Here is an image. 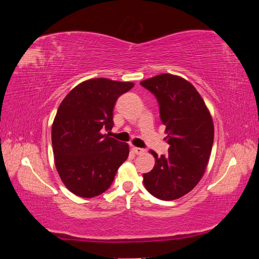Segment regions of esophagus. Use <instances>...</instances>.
Returning <instances> with one entry per match:
<instances>
[{
    "instance_id": "1",
    "label": "esophagus",
    "mask_w": 259,
    "mask_h": 259,
    "mask_svg": "<svg viewBox=\"0 0 259 259\" xmlns=\"http://www.w3.org/2000/svg\"><path fill=\"white\" fill-rule=\"evenodd\" d=\"M133 151H134L136 154L140 155V154H144L145 153V149L143 148H138V147H133Z\"/></svg>"
}]
</instances>
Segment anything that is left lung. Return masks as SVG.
<instances>
[{
	"label": "left lung",
	"instance_id": "1",
	"mask_svg": "<svg viewBox=\"0 0 259 259\" xmlns=\"http://www.w3.org/2000/svg\"><path fill=\"white\" fill-rule=\"evenodd\" d=\"M158 100L165 125L168 154L158 156L152 170L144 174L146 189L164 201L190 192L205 171L214 142L209 111L194 86L177 75L164 73L140 82Z\"/></svg>",
	"mask_w": 259,
	"mask_h": 259
}]
</instances>
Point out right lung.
<instances>
[{
	"instance_id": "add662e5",
	"label": "right lung",
	"mask_w": 259,
	"mask_h": 259,
	"mask_svg": "<svg viewBox=\"0 0 259 259\" xmlns=\"http://www.w3.org/2000/svg\"><path fill=\"white\" fill-rule=\"evenodd\" d=\"M134 84L99 77L88 80L61 101L52 126L55 164L62 183L74 194L94 198L113 183L128 156V145L108 134L117 98Z\"/></svg>"
}]
</instances>
